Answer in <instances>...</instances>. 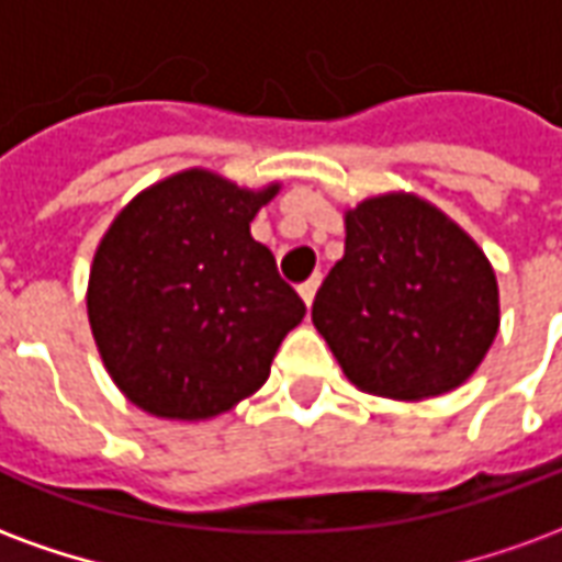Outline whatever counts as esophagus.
Listing matches in <instances>:
<instances>
[{
  "label": "esophagus",
  "mask_w": 562,
  "mask_h": 562,
  "mask_svg": "<svg viewBox=\"0 0 562 562\" xmlns=\"http://www.w3.org/2000/svg\"><path fill=\"white\" fill-rule=\"evenodd\" d=\"M318 282H322V277H310L306 282H301V297H304V304L310 306L313 304V297H316V289H318Z\"/></svg>",
  "instance_id": "1"
}]
</instances>
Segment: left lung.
Wrapping results in <instances>:
<instances>
[{
  "mask_svg": "<svg viewBox=\"0 0 562 562\" xmlns=\"http://www.w3.org/2000/svg\"><path fill=\"white\" fill-rule=\"evenodd\" d=\"M313 325L361 391L424 401L458 389L499 328L491 261L415 195L346 213V252L313 301Z\"/></svg>",
  "mask_w": 562,
  "mask_h": 562,
  "instance_id": "left-lung-1",
  "label": "left lung"
}]
</instances>
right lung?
<instances>
[{
    "label": "right lung",
    "instance_id": "right-lung-1",
    "mask_svg": "<svg viewBox=\"0 0 562 562\" xmlns=\"http://www.w3.org/2000/svg\"><path fill=\"white\" fill-rule=\"evenodd\" d=\"M280 186L249 192L173 173L123 207L95 249L90 328L116 389L159 418H210L270 376L306 306L249 222Z\"/></svg>",
    "mask_w": 562,
    "mask_h": 562
}]
</instances>
